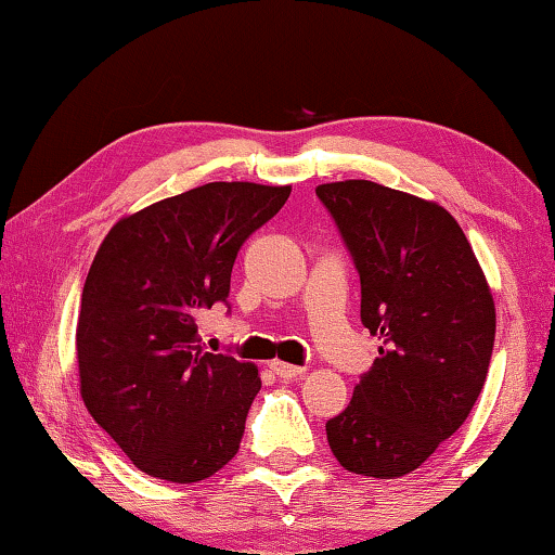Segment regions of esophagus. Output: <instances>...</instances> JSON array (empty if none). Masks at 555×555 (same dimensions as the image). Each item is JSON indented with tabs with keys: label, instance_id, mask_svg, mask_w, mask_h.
I'll return each mask as SVG.
<instances>
[{
	"label": "esophagus",
	"instance_id": "obj_1",
	"mask_svg": "<svg viewBox=\"0 0 555 555\" xmlns=\"http://www.w3.org/2000/svg\"><path fill=\"white\" fill-rule=\"evenodd\" d=\"M269 367L281 379H296V377H300V374L306 372L304 367H296V364H288V362H281V360H274V362L269 364Z\"/></svg>",
	"mask_w": 555,
	"mask_h": 555
}]
</instances>
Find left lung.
<instances>
[{"instance_id": "obj_1", "label": "left lung", "mask_w": 555, "mask_h": 555, "mask_svg": "<svg viewBox=\"0 0 555 555\" xmlns=\"http://www.w3.org/2000/svg\"><path fill=\"white\" fill-rule=\"evenodd\" d=\"M360 271L362 323L379 357L327 443L354 475L397 480L465 424L490 370L494 298L443 205L372 181L315 188Z\"/></svg>"}]
</instances>
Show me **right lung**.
I'll return each instance as SVG.
<instances>
[{"instance_id":"add662e5","label":"right lung","mask_w":555,"mask_h":555,"mask_svg":"<svg viewBox=\"0 0 555 555\" xmlns=\"http://www.w3.org/2000/svg\"><path fill=\"white\" fill-rule=\"evenodd\" d=\"M291 185L218 181L112 224L82 286L75 350L90 416L142 473L191 485L240 450L259 370L205 352L198 315Z\"/></svg>"}]
</instances>
